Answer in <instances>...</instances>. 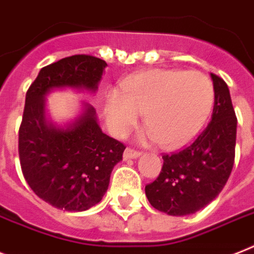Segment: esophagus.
Segmentation results:
<instances>
[{
    "label": "esophagus",
    "mask_w": 254,
    "mask_h": 254,
    "mask_svg": "<svg viewBox=\"0 0 254 254\" xmlns=\"http://www.w3.org/2000/svg\"><path fill=\"white\" fill-rule=\"evenodd\" d=\"M141 156V153L137 152L135 149H131V148H127L123 153V157H125V160H131V158H137V157Z\"/></svg>",
    "instance_id": "esophagus-1"
}]
</instances>
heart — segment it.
Here are the masks:
<instances>
[{"label": "heart", "mask_w": 254, "mask_h": 254, "mask_svg": "<svg viewBox=\"0 0 254 254\" xmlns=\"http://www.w3.org/2000/svg\"><path fill=\"white\" fill-rule=\"evenodd\" d=\"M214 102V87L198 71L149 70L123 81L121 93H110L106 118L117 135H125L144 114L142 137L165 148L190 142L204 126Z\"/></svg>", "instance_id": "heart-1"}]
</instances>
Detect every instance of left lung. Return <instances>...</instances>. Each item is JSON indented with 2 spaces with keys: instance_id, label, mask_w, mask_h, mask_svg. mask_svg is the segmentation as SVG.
Listing matches in <instances>:
<instances>
[{
  "instance_id": "obj_1",
  "label": "left lung",
  "mask_w": 254,
  "mask_h": 254,
  "mask_svg": "<svg viewBox=\"0 0 254 254\" xmlns=\"http://www.w3.org/2000/svg\"><path fill=\"white\" fill-rule=\"evenodd\" d=\"M214 108L210 123L190 146L163 154V166L145 194L157 210L174 217L193 214L221 193L235 161L236 119L231 96L222 77L210 74Z\"/></svg>"
}]
</instances>
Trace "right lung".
<instances>
[{
	"label": "right lung",
	"instance_id": "right-lung-1",
	"mask_svg": "<svg viewBox=\"0 0 254 254\" xmlns=\"http://www.w3.org/2000/svg\"><path fill=\"white\" fill-rule=\"evenodd\" d=\"M106 66L93 56L66 57L43 67L27 91L19 127L20 167L31 190L57 209L84 211L97 205L126 146L102 132L88 102L75 121L53 125L45 115V97L61 88L96 92Z\"/></svg>",
	"mask_w": 254,
	"mask_h": 254
}]
</instances>
